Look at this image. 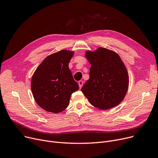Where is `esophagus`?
Masks as SVG:
<instances>
[{
  "label": "esophagus",
  "mask_w": 158,
  "mask_h": 158,
  "mask_svg": "<svg viewBox=\"0 0 158 158\" xmlns=\"http://www.w3.org/2000/svg\"><path fill=\"white\" fill-rule=\"evenodd\" d=\"M83 83H84L83 81H79L78 82V84H79V88H81L82 86H83Z\"/></svg>",
  "instance_id": "esophagus-1"
}]
</instances>
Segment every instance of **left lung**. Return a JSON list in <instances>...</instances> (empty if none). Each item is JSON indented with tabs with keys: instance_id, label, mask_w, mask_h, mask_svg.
<instances>
[{
	"instance_id": "1",
	"label": "left lung",
	"mask_w": 158,
	"mask_h": 158,
	"mask_svg": "<svg viewBox=\"0 0 158 158\" xmlns=\"http://www.w3.org/2000/svg\"><path fill=\"white\" fill-rule=\"evenodd\" d=\"M90 63L89 79L81 88L90 103L101 110L119 105L127 93L128 71L116 52L106 48L86 52Z\"/></svg>"
}]
</instances>
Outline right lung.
I'll return each instance as SVG.
<instances>
[{
	"label": "right lung",
	"mask_w": 158,
	"mask_h": 158,
	"mask_svg": "<svg viewBox=\"0 0 158 158\" xmlns=\"http://www.w3.org/2000/svg\"><path fill=\"white\" fill-rule=\"evenodd\" d=\"M74 52L61 50L47 56L31 77L34 98L44 110L59 113L69 106L71 94L79 89L73 79L69 63Z\"/></svg>",
	"instance_id": "1"
}]
</instances>
